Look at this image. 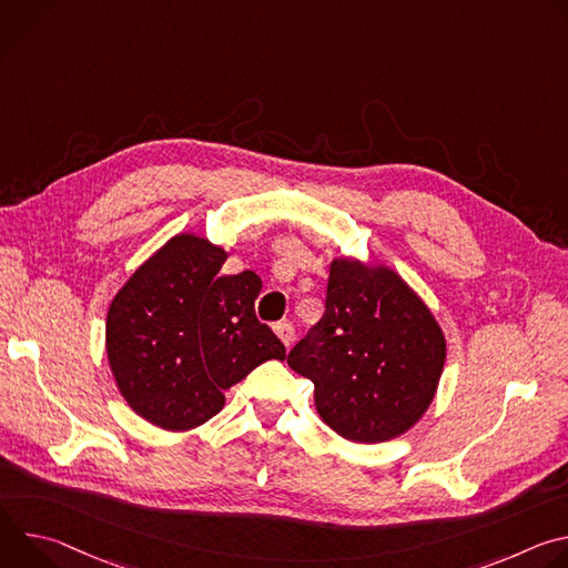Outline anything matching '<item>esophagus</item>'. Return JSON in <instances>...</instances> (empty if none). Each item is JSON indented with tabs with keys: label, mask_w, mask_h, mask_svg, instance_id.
I'll return each mask as SVG.
<instances>
[{
	"label": "esophagus",
	"mask_w": 568,
	"mask_h": 568,
	"mask_svg": "<svg viewBox=\"0 0 568 568\" xmlns=\"http://www.w3.org/2000/svg\"><path fill=\"white\" fill-rule=\"evenodd\" d=\"M274 333L278 335V339H281L285 346H290L292 339H294V326H292L290 321H278V323H274Z\"/></svg>",
	"instance_id": "esophagus-1"
}]
</instances>
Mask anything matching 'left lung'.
Here are the masks:
<instances>
[{"mask_svg": "<svg viewBox=\"0 0 568 568\" xmlns=\"http://www.w3.org/2000/svg\"><path fill=\"white\" fill-rule=\"evenodd\" d=\"M445 337L429 307L393 270L333 261L326 310L287 364L314 384L316 412L355 443L412 429L434 399Z\"/></svg>", "mask_w": 568, "mask_h": 568, "instance_id": "obj_1", "label": "left lung"}]
</instances>
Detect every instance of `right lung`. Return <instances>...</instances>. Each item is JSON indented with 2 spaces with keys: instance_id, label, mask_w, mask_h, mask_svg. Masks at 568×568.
<instances>
[{
  "instance_id": "add662e5",
  "label": "right lung",
  "mask_w": 568,
  "mask_h": 568,
  "mask_svg": "<svg viewBox=\"0 0 568 568\" xmlns=\"http://www.w3.org/2000/svg\"><path fill=\"white\" fill-rule=\"evenodd\" d=\"M226 252L180 233L143 263L114 296L108 359L121 395L148 423L186 432L224 407V390L267 359H285L283 342L261 323L254 272L217 274Z\"/></svg>"
}]
</instances>
